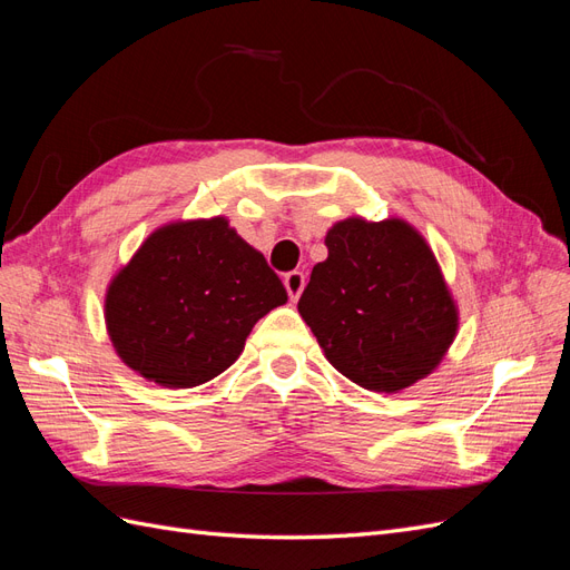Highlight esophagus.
Segmentation results:
<instances>
[{"label": "esophagus", "mask_w": 570, "mask_h": 570, "mask_svg": "<svg viewBox=\"0 0 570 570\" xmlns=\"http://www.w3.org/2000/svg\"><path fill=\"white\" fill-rule=\"evenodd\" d=\"M304 281H306V278H304L302 271H289V273H285L283 283H285V289H287V295H289L292 302H297V297L302 295Z\"/></svg>", "instance_id": "obj_1"}]
</instances>
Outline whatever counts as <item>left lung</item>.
Segmentation results:
<instances>
[{"instance_id": "1", "label": "left lung", "mask_w": 570, "mask_h": 570, "mask_svg": "<svg viewBox=\"0 0 570 570\" xmlns=\"http://www.w3.org/2000/svg\"><path fill=\"white\" fill-rule=\"evenodd\" d=\"M299 314L352 383L396 392L433 371L456 335V306L425 239L390 218L340 220L325 235Z\"/></svg>"}]
</instances>
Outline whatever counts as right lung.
<instances>
[{
  "instance_id": "add662e5",
  "label": "right lung",
  "mask_w": 570,
  "mask_h": 570,
  "mask_svg": "<svg viewBox=\"0 0 570 570\" xmlns=\"http://www.w3.org/2000/svg\"><path fill=\"white\" fill-rule=\"evenodd\" d=\"M285 302L264 254L218 216L151 233L111 281L105 316L132 371L195 387L233 366L254 323Z\"/></svg>"
}]
</instances>
